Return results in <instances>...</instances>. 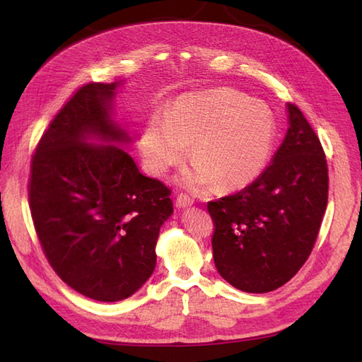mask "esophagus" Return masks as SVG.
Here are the masks:
<instances>
[{
  "instance_id": "1",
  "label": "esophagus",
  "mask_w": 362,
  "mask_h": 362,
  "mask_svg": "<svg viewBox=\"0 0 362 362\" xmlns=\"http://www.w3.org/2000/svg\"><path fill=\"white\" fill-rule=\"evenodd\" d=\"M175 205H177V208H187V206L193 205V201L189 198L187 194H178L177 201H175Z\"/></svg>"
}]
</instances>
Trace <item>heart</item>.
Instances as JSON below:
<instances>
[{"label": "heart", "instance_id": "obj_1", "mask_svg": "<svg viewBox=\"0 0 362 362\" xmlns=\"http://www.w3.org/2000/svg\"><path fill=\"white\" fill-rule=\"evenodd\" d=\"M275 122L264 105L233 89L184 93L164 119L154 116L140 139L148 170L163 177L187 157L193 166L178 181L192 190L229 192L247 187L264 170Z\"/></svg>", "mask_w": 362, "mask_h": 362}]
</instances>
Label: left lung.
<instances>
[{
  "mask_svg": "<svg viewBox=\"0 0 362 362\" xmlns=\"http://www.w3.org/2000/svg\"><path fill=\"white\" fill-rule=\"evenodd\" d=\"M288 129L266 170L233 196L208 202L213 258L226 282L269 293L308 259L327 205V164L319 137L293 104Z\"/></svg>",
  "mask_w": 362,
  "mask_h": 362,
  "instance_id": "8db88e82",
  "label": "left lung"
}]
</instances>
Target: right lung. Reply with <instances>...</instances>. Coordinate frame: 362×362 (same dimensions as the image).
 <instances>
[{
    "mask_svg": "<svg viewBox=\"0 0 362 362\" xmlns=\"http://www.w3.org/2000/svg\"><path fill=\"white\" fill-rule=\"evenodd\" d=\"M124 81L83 86L54 117L31 160L30 210L51 267L71 288L100 302L129 298L156 269L170 190L148 178L122 148L115 117Z\"/></svg>",
    "mask_w": 362,
    "mask_h": 362,
    "instance_id": "1",
    "label": "right lung"
}]
</instances>
